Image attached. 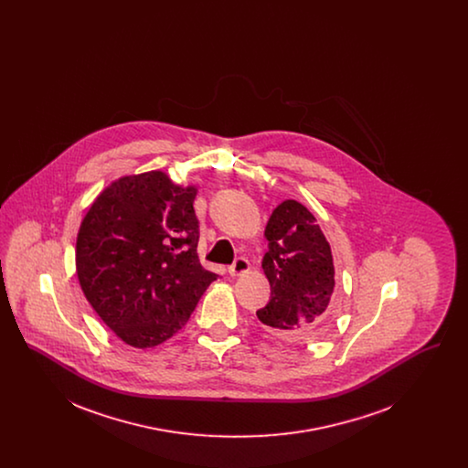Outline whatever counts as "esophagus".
I'll list each match as a JSON object with an SVG mask.
<instances>
[{"mask_svg":"<svg viewBox=\"0 0 468 468\" xmlns=\"http://www.w3.org/2000/svg\"><path fill=\"white\" fill-rule=\"evenodd\" d=\"M249 268H250L249 260H245V258H237V260H235V263H233L231 267L228 268V271H229V275H231V277H240V275H245V273L249 271Z\"/></svg>","mask_w":468,"mask_h":468,"instance_id":"34e87169","label":"esophagus"}]
</instances>
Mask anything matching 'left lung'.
<instances>
[{
    "label": "left lung",
    "instance_id": "obj_1",
    "mask_svg": "<svg viewBox=\"0 0 468 468\" xmlns=\"http://www.w3.org/2000/svg\"><path fill=\"white\" fill-rule=\"evenodd\" d=\"M263 271L270 300L256 312L271 334L307 342L334 323V258L315 218L298 201H282L268 219Z\"/></svg>",
    "mask_w": 468,
    "mask_h": 468
}]
</instances>
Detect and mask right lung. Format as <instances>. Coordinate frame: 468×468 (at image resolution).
Wrapping results in <instances>:
<instances>
[{"mask_svg": "<svg viewBox=\"0 0 468 468\" xmlns=\"http://www.w3.org/2000/svg\"><path fill=\"white\" fill-rule=\"evenodd\" d=\"M195 187L163 172L115 180L90 205L77 237L88 302L121 340L154 347L187 323L219 275L198 260Z\"/></svg>", "mask_w": 468, "mask_h": 468, "instance_id": "right-lung-1", "label": "right lung"}]
</instances>
